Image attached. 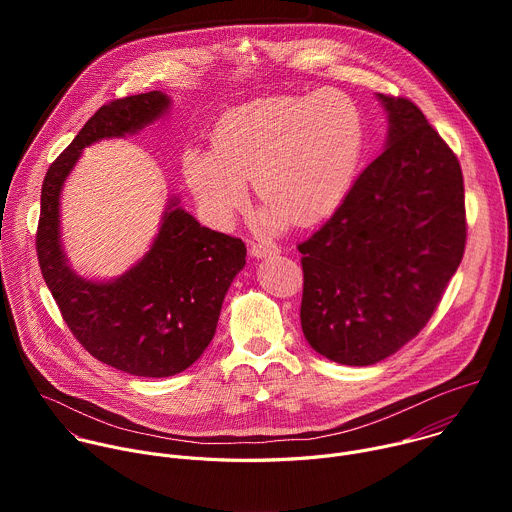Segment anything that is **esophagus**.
Returning <instances> with one entry per match:
<instances>
[{
	"label": "esophagus",
	"instance_id": "esophagus-1",
	"mask_svg": "<svg viewBox=\"0 0 512 512\" xmlns=\"http://www.w3.org/2000/svg\"><path fill=\"white\" fill-rule=\"evenodd\" d=\"M279 253V247L271 241H253L251 243V255L253 257H271Z\"/></svg>",
	"mask_w": 512,
	"mask_h": 512
}]
</instances>
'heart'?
Returning a JSON list of instances; mask_svg holds the SVG:
<instances>
[{
  "label": "heart",
  "mask_w": 512,
  "mask_h": 512,
  "mask_svg": "<svg viewBox=\"0 0 512 512\" xmlns=\"http://www.w3.org/2000/svg\"><path fill=\"white\" fill-rule=\"evenodd\" d=\"M358 107L340 91L265 97L231 109L212 131V152L188 150L184 174L204 212L227 225L249 200L265 223H314L346 196L362 156Z\"/></svg>",
  "instance_id": "b5f03b06"
}]
</instances>
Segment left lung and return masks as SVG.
<instances>
[{
  "label": "left lung",
  "mask_w": 512,
  "mask_h": 512,
  "mask_svg": "<svg viewBox=\"0 0 512 512\" xmlns=\"http://www.w3.org/2000/svg\"><path fill=\"white\" fill-rule=\"evenodd\" d=\"M379 99L391 123L385 152L298 245L304 336L352 367L387 358L423 330L466 249L458 156L411 99Z\"/></svg>",
  "instance_id": "left-lung-1"
}]
</instances>
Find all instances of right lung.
<instances>
[{
    "label": "right lung",
    "mask_w": 512,
    "mask_h": 512,
    "mask_svg": "<svg viewBox=\"0 0 512 512\" xmlns=\"http://www.w3.org/2000/svg\"><path fill=\"white\" fill-rule=\"evenodd\" d=\"M168 105L160 91L103 105L50 164L40 198L36 253L62 320L91 356L135 377H172L204 352L227 289L245 267V243L200 227L172 202L150 253L133 269L115 281H85L60 249L58 196L83 148L141 129Z\"/></svg>",
    "instance_id": "right-lung-1"
}]
</instances>
